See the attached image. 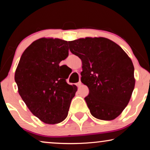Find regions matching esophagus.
<instances>
[{"mask_svg": "<svg viewBox=\"0 0 150 150\" xmlns=\"http://www.w3.org/2000/svg\"><path fill=\"white\" fill-rule=\"evenodd\" d=\"M76 85H77V87H81V85H82V83L81 81H79V83H77V84H76Z\"/></svg>", "mask_w": 150, "mask_h": 150, "instance_id": "34e87169", "label": "esophagus"}]
</instances>
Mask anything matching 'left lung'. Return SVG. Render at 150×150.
<instances>
[{
    "label": "left lung",
    "mask_w": 150,
    "mask_h": 150,
    "mask_svg": "<svg viewBox=\"0 0 150 150\" xmlns=\"http://www.w3.org/2000/svg\"><path fill=\"white\" fill-rule=\"evenodd\" d=\"M68 43L71 52L82 61L81 82L89 88L85 100L91 114L101 120L117 117L128 105L134 88L130 58L107 38H81Z\"/></svg>",
    "instance_id": "8db88e82"
}]
</instances>
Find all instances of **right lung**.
Here are the masks:
<instances>
[{
  "label": "right lung",
  "mask_w": 150,
  "mask_h": 150,
  "mask_svg": "<svg viewBox=\"0 0 150 150\" xmlns=\"http://www.w3.org/2000/svg\"><path fill=\"white\" fill-rule=\"evenodd\" d=\"M68 42L41 38L24 50L15 72L18 93L28 109L43 122L58 124L67 117L76 86L69 85L61 61L69 54Z\"/></svg>",
  "instance_id": "right-lung-1"
}]
</instances>
